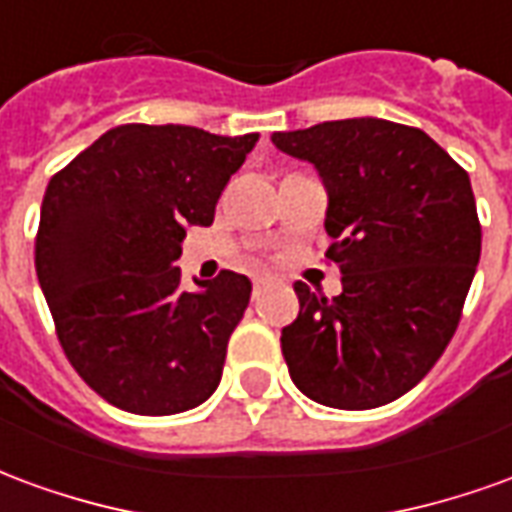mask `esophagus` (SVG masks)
Listing matches in <instances>:
<instances>
[{"instance_id":"obj_1","label":"esophagus","mask_w":512,"mask_h":512,"mask_svg":"<svg viewBox=\"0 0 512 512\" xmlns=\"http://www.w3.org/2000/svg\"><path fill=\"white\" fill-rule=\"evenodd\" d=\"M263 290H266V279H255V285H252V296H260V293H263Z\"/></svg>"}]
</instances>
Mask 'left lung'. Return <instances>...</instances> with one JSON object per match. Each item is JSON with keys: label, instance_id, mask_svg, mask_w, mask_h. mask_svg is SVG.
<instances>
[{"label": "left lung", "instance_id": "1", "mask_svg": "<svg viewBox=\"0 0 512 512\" xmlns=\"http://www.w3.org/2000/svg\"><path fill=\"white\" fill-rule=\"evenodd\" d=\"M271 142L318 169L329 191L326 257L343 293L304 282L282 329L290 378L315 403L365 411L428 376L461 323L480 260V219L466 169L425 131L378 117L277 131Z\"/></svg>", "mask_w": 512, "mask_h": 512}]
</instances>
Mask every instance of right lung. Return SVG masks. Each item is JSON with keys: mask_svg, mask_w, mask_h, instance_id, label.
I'll return each mask as SVG.
<instances>
[{"mask_svg": "<svg viewBox=\"0 0 512 512\" xmlns=\"http://www.w3.org/2000/svg\"><path fill=\"white\" fill-rule=\"evenodd\" d=\"M257 134L128 123L49 180L35 268L73 370L106 403L167 417L222 381L252 282L222 271L180 290L186 227H208Z\"/></svg>", "mask_w": 512, "mask_h": 512, "instance_id": "add662e5", "label": "right lung"}]
</instances>
